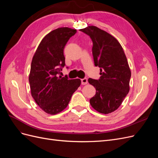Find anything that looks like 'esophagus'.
<instances>
[{"label": "esophagus", "mask_w": 158, "mask_h": 158, "mask_svg": "<svg viewBox=\"0 0 158 158\" xmlns=\"http://www.w3.org/2000/svg\"><path fill=\"white\" fill-rule=\"evenodd\" d=\"M81 82H82V85H85L88 84V79L86 78H84L81 80Z\"/></svg>", "instance_id": "34e87169"}]
</instances>
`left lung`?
I'll return each instance as SVG.
<instances>
[{"label":"left lung","instance_id":"8db88e82","mask_svg":"<svg viewBox=\"0 0 158 158\" xmlns=\"http://www.w3.org/2000/svg\"><path fill=\"white\" fill-rule=\"evenodd\" d=\"M80 31L92 39L94 64L100 68L99 80L88 79L96 89L89 103L99 113H111L121 106L130 89L131 72L125 52L115 37L96 26Z\"/></svg>","mask_w":158,"mask_h":158}]
</instances>
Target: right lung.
Wrapping results in <instances>:
<instances>
[{
    "mask_svg": "<svg viewBox=\"0 0 158 158\" xmlns=\"http://www.w3.org/2000/svg\"><path fill=\"white\" fill-rule=\"evenodd\" d=\"M76 30L59 27L47 34L33 56L29 82L31 94L45 113L56 114L67 107L81 84L80 79L59 76L65 65L64 49Z\"/></svg>",
    "mask_w": 158,
    "mask_h": 158,
    "instance_id": "1",
    "label": "right lung"
}]
</instances>
